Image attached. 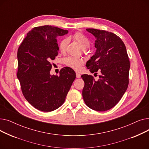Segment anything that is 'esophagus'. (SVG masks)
<instances>
[{"label": "esophagus", "instance_id": "34e87169", "mask_svg": "<svg viewBox=\"0 0 149 149\" xmlns=\"http://www.w3.org/2000/svg\"><path fill=\"white\" fill-rule=\"evenodd\" d=\"M76 77H77V78H78V79H79V78L81 77V75L79 72H76Z\"/></svg>", "mask_w": 149, "mask_h": 149}]
</instances>
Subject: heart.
Returning <instances> with one entry per match:
<instances>
[{"label":"heart","mask_w":149,"mask_h":149,"mask_svg":"<svg viewBox=\"0 0 149 149\" xmlns=\"http://www.w3.org/2000/svg\"><path fill=\"white\" fill-rule=\"evenodd\" d=\"M70 39H73L78 44H79L81 48L83 49H87L89 46L90 42L88 38L84 36L83 33L77 32L73 34L69 38ZM69 42V39L68 38H65L60 42L59 48L61 53H65L66 51ZM65 63L66 66L72 68L75 70H79L81 66L83 65V61L80 58H77L72 57H69L65 60Z\"/></svg>","instance_id":"b5f03b06"}]
</instances>
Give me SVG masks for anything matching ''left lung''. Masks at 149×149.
I'll use <instances>...</instances> for the list:
<instances>
[{"instance_id":"1","label":"left lung","mask_w":149,"mask_h":149,"mask_svg":"<svg viewBox=\"0 0 149 149\" xmlns=\"http://www.w3.org/2000/svg\"><path fill=\"white\" fill-rule=\"evenodd\" d=\"M86 31L95 36L96 52L87 62L92 73L100 71L95 81L92 75H81L84 81L83 98L89 108L103 112L118 103L129 84L130 61L126 46L116 34L93 28Z\"/></svg>"}]
</instances>
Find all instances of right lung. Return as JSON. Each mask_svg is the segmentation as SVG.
<instances>
[{
    "instance_id": "right-lung-1",
    "label": "right lung",
    "mask_w": 149,
    "mask_h": 149,
    "mask_svg": "<svg viewBox=\"0 0 149 149\" xmlns=\"http://www.w3.org/2000/svg\"><path fill=\"white\" fill-rule=\"evenodd\" d=\"M68 33V30L49 25L35 27L18 49L17 77L22 93L39 111L51 112L60 107L76 77L69 67L62 68L58 76L50 74L51 61L59 50L57 37Z\"/></svg>"
}]
</instances>
